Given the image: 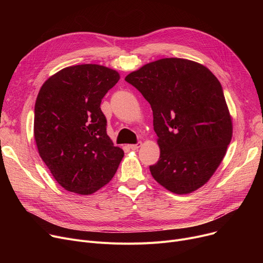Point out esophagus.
Masks as SVG:
<instances>
[{
    "mask_svg": "<svg viewBox=\"0 0 263 263\" xmlns=\"http://www.w3.org/2000/svg\"><path fill=\"white\" fill-rule=\"evenodd\" d=\"M142 146V142H137L136 144H132V145H129V148L132 149V150H137L140 147Z\"/></svg>",
    "mask_w": 263,
    "mask_h": 263,
    "instance_id": "obj_1",
    "label": "esophagus"
}]
</instances>
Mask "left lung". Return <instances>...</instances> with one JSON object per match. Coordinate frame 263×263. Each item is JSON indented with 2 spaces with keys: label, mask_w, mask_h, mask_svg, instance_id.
<instances>
[{
  "label": "left lung",
  "mask_w": 263,
  "mask_h": 263,
  "mask_svg": "<svg viewBox=\"0 0 263 263\" xmlns=\"http://www.w3.org/2000/svg\"><path fill=\"white\" fill-rule=\"evenodd\" d=\"M149 102L160 146L149 166L162 186L187 194L202 186L225 157L232 122L223 87L204 66L162 59L126 77Z\"/></svg>",
  "instance_id": "left-lung-1"
}]
</instances>
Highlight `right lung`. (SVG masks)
<instances>
[{
  "label": "right lung",
  "instance_id": "add662e5",
  "mask_svg": "<svg viewBox=\"0 0 263 263\" xmlns=\"http://www.w3.org/2000/svg\"><path fill=\"white\" fill-rule=\"evenodd\" d=\"M119 73L96 64L62 69L41 86L34 136L39 156L65 190L92 194L110 181L123 151L106 133L100 104Z\"/></svg>",
  "mask_w": 263,
  "mask_h": 263
}]
</instances>
